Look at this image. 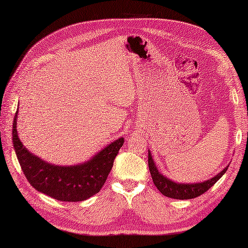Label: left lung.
Masks as SVG:
<instances>
[{"label":"left lung","mask_w":248,"mask_h":248,"mask_svg":"<svg viewBox=\"0 0 248 248\" xmlns=\"http://www.w3.org/2000/svg\"><path fill=\"white\" fill-rule=\"evenodd\" d=\"M148 165H149V170L151 173L152 180H154V183L156 186V188L159 189L163 195H165L166 197L173 198V199H192V198H196L200 196V195H202L203 193L207 192L209 188H211L214 184L219 180V178L224 175L228 168V166L224 168V170L220 171L218 175L204 182L193 183V184H182V183H176L171 180H168L166 177L161 175V173L157 171V168L155 165V162L152 160L150 152L148 154Z\"/></svg>","instance_id":"left-lung-1"}]
</instances>
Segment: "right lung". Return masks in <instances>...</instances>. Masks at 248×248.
<instances>
[{
	"mask_svg": "<svg viewBox=\"0 0 248 248\" xmlns=\"http://www.w3.org/2000/svg\"><path fill=\"white\" fill-rule=\"evenodd\" d=\"M17 113L13 124V143L24 176L37 191L61 202H82L99 193L112 170L114 160L124 145V138L76 166L49 164L25 148L17 133Z\"/></svg>",
	"mask_w": 248,
	"mask_h": 248,
	"instance_id": "right-lung-1",
	"label": "right lung"
}]
</instances>
